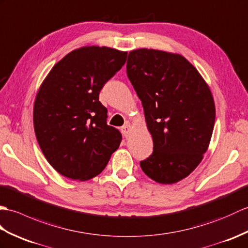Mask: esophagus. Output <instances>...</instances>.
Masks as SVG:
<instances>
[{
  "label": "esophagus",
  "mask_w": 248,
  "mask_h": 248,
  "mask_svg": "<svg viewBox=\"0 0 248 248\" xmlns=\"http://www.w3.org/2000/svg\"><path fill=\"white\" fill-rule=\"evenodd\" d=\"M121 130H122V133H123V135H124V137H125V138H127V137L129 136V133H130V125L128 124V123H126L124 126H123V127H122V129H121Z\"/></svg>",
  "instance_id": "34e87169"
}]
</instances>
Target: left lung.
<instances>
[{
	"label": "left lung",
	"instance_id": "obj_1",
	"mask_svg": "<svg viewBox=\"0 0 248 248\" xmlns=\"http://www.w3.org/2000/svg\"><path fill=\"white\" fill-rule=\"evenodd\" d=\"M126 71L142 102L154 144L140 167L159 184L178 183L193 172L208 150L216 121L212 93L179 54L135 49Z\"/></svg>",
	"mask_w": 248,
	"mask_h": 248
}]
</instances>
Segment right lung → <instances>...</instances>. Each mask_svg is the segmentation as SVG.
<instances>
[{"mask_svg":"<svg viewBox=\"0 0 248 248\" xmlns=\"http://www.w3.org/2000/svg\"><path fill=\"white\" fill-rule=\"evenodd\" d=\"M126 57L127 52L107 46L74 49L40 86L34 105L36 138L48 163L64 177H95L120 146L122 135L107 125V108L98 95Z\"/></svg>","mask_w":248,"mask_h":248,"instance_id":"add662e5","label":"right lung"}]
</instances>
